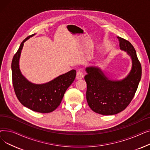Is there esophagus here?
<instances>
[{"label":"esophagus","instance_id":"obj_1","mask_svg":"<svg viewBox=\"0 0 150 150\" xmlns=\"http://www.w3.org/2000/svg\"><path fill=\"white\" fill-rule=\"evenodd\" d=\"M84 77V74H83V72L81 70H78L76 72V78L77 80H80L83 78Z\"/></svg>","mask_w":150,"mask_h":150}]
</instances>
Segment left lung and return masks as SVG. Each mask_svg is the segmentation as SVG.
<instances>
[{
	"label": "left lung",
	"instance_id": "left-lung-1",
	"mask_svg": "<svg viewBox=\"0 0 150 150\" xmlns=\"http://www.w3.org/2000/svg\"><path fill=\"white\" fill-rule=\"evenodd\" d=\"M120 47L130 55L132 67L124 80H109L97 67H88L84 79L87 83L86 99L89 106L98 114L109 115L122 112L129 105L135 96L142 76V67L134 47L130 42L117 36Z\"/></svg>",
	"mask_w": 150,
	"mask_h": 150
}]
</instances>
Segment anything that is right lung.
<instances>
[{"instance_id": "obj_1", "label": "right lung", "mask_w": 150, "mask_h": 150, "mask_svg": "<svg viewBox=\"0 0 150 150\" xmlns=\"http://www.w3.org/2000/svg\"><path fill=\"white\" fill-rule=\"evenodd\" d=\"M33 35L28 36L21 42L14 55L11 62L13 85L16 96L22 105L35 112L49 113L60 105L65 92L75 80L76 70H70L43 84L28 81L20 72L19 59L23 43Z\"/></svg>"}]
</instances>
